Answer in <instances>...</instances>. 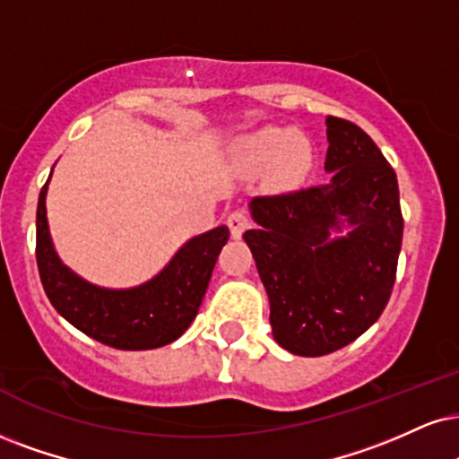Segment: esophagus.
Masks as SVG:
<instances>
[{
	"label": "esophagus",
	"mask_w": 459,
	"mask_h": 459,
	"mask_svg": "<svg viewBox=\"0 0 459 459\" xmlns=\"http://www.w3.org/2000/svg\"><path fill=\"white\" fill-rule=\"evenodd\" d=\"M248 225H251V219H248L245 211H234L228 214V228L231 231V238H240Z\"/></svg>",
	"instance_id": "1"
}]
</instances>
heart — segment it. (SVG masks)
<instances>
[{"label": "heart", "mask_w": 459, "mask_h": 459, "mask_svg": "<svg viewBox=\"0 0 459 459\" xmlns=\"http://www.w3.org/2000/svg\"><path fill=\"white\" fill-rule=\"evenodd\" d=\"M240 157L247 166L265 168L273 163V174L281 185L296 183L310 163V146L304 135L282 127H262L240 143Z\"/></svg>", "instance_id": "b5f03b06"}]
</instances>
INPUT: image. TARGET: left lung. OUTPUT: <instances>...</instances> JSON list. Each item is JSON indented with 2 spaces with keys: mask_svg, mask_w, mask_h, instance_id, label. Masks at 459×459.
I'll return each instance as SVG.
<instances>
[{
  "mask_svg": "<svg viewBox=\"0 0 459 459\" xmlns=\"http://www.w3.org/2000/svg\"><path fill=\"white\" fill-rule=\"evenodd\" d=\"M330 180L251 202L245 242L270 299L274 341L319 358L353 342L385 310L403 247L394 168L355 123L327 117ZM350 234L332 241V230Z\"/></svg>",
  "mask_w": 459,
  "mask_h": 459,
  "instance_id": "obj_1",
  "label": "left lung"
}]
</instances>
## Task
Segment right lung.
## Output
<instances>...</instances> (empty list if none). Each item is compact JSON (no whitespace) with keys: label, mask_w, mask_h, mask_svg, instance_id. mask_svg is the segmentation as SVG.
<instances>
[{"label":"right lung","mask_w":459,"mask_h":459,"mask_svg":"<svg viewBox=\"0 0 459 459\" xmlns=\"http://www.w3.org/2000/svg\"><path fill=\"white\" fill-rule=\"evenodd\" d=\"M47 185L36 214V259L44 291L56 313L101 344L143 351L183 336L195 319L230 230L219 225L180 248L155 279L132 290H104L74 274L56 257L47 221Z\"/></svg>","instance_id":"right-lung-1"}]
</instances>
